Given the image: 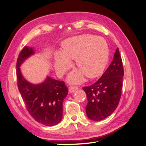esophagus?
<instances>
[{
  "label": "esophagus",
  "instance_id": "34e87169",
  "mask_svg": "<svg viewBox=\"0 0 146 146\" xmlns=\"http://www.w3.org/2000/svg\"><path fill=\"white\" fill-rule=\"evenodd\" d=\"M78 89V87L76 86H69L68 88L69 92L70 93H74V92L76 91Z\"/></svg>",
  "mask_w": 146,
  "mask_h": 146
}]
</instances>
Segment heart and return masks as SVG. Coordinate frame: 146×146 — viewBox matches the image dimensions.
I'll return each instance as SVG.
<instances>
[{
    "label": "heart",
    "instance_id": "b5f03b06",
    "mask_svg": "<svg viewBox=\"0 0 146 146\" xmlns=\"http://www.w3.org/2000/svg\"><path fill=\"white\" fill-rule=\"evenodd\" d=\"M108 56V46L103 38L86 34L70 38L62 43L61 52L55 53L54 67L59 74H63L70 67V60L75 59L80 71L71 73L68 79L72 82H80L84 74L89 78L101 75Z\"/></svg>",
    "mask_w": 146,
    "mask_h": 146
}]
</instances>
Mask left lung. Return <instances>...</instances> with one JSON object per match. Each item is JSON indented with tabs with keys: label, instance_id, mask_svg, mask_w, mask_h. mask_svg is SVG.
Listing matches in <instances>:
<instances>
[{
	"label": "left lung",
	"instance_id": "obj_1",
	"mask_svg": "<svg viewBox=\"0 0 146 146\" xmlns=\"http://www.w3.org/2000/svg\"><path fill=\"white\" fill-rule=\"evenodd\" d=\"M123 68L118 48L113 60L98 80L92 85L83 87L86 94L87 116L92 120L106 118L116 109L122 90Z\"/></svg>",
	"mask_w": 146,
	"mask_h": 146
}]
</instances>
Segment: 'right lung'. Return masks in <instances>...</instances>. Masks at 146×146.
Masks as SVG:
<instances>
[{
    "label": "right lung",
    "mask_w": 146,
    "mask_h": 146,
    "mask_svg": "<svg viewBox=\"0 0 146 146\" xmlns=\"http://www.w3.org/2000/svg\"><path fill=\"white\" fill-rule=\"evenodd\" d=\"M35 53L33 48L25 46L17 62L18 88L30 115L40 123L53 126L60 122L64 100L68 90L63 81L48 77L43 83L33 84L24 78L20 66Z\"/></svg>",
    "instance_id": "1"
}]
</instances>
